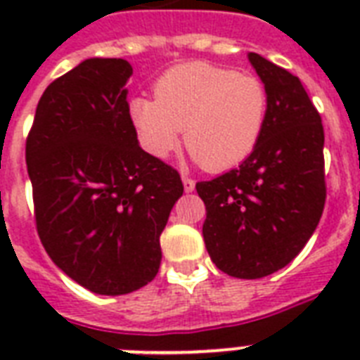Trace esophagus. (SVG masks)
Listing matches in <instances>:
<instances>
[{
	"label": "esophagus",
	"instance_id": "esophagus-1",
	"mask_svg": "<svg viewBox=\"0 0 360 360\" xmlns=\"http://www.w3.org/2000/svg\"><path fill=\"white\" fill-rule=\"evenodd\" d=\"M181 179H183V186H185V192H192V191H194V186H196V183H194V179H192V177H188V175H183Z\"/></svg>",
	"mask_w": 360,
	"mask_h": 360
}]
</instances>
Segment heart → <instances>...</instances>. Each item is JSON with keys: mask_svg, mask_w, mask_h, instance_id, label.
Returning a JSON list of instances; mask_svg holds the SVG:
<instances>
[{"mask_svg": "<svg viewBox=\"0 0 360 360\" xmlns=\"http://www.w3.org/2000/svg\"><path fill=\"white\" fill-rule=\"evenodd\" d=\"M153 97L129 104L141 147L155 158L169 157L183 130L192 158L209 172L243 162L267 123L269 91L262 78L203 61L166 70Z\"/></svg>", "mask_w": 360, "mask_h": 360, "instance_id": "1", "label": "heart"}]
</instances>
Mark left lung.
<instances>
[{
  "label": "left lung",
  "instance_id": "obj_1",
  "mask_svg": "<svg viewBox=\"0 0 360 360\" xmlns=\"http://www.w3.org/2000/svg\"><path fill=\"white\" fill-rule=\"evenodd\" d=\"M267 86L269 114L256 149L211 181L196 183L205 203L203 240L222 273L262 278L304 248L325 207L323 124L301 80L248 53Z\"/></svg>",
  "mask_w": 360,
  "mask_h": 360
}]
</instances>
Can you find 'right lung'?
I'll list each match as a JSON object with an SVG mask.
<instances>
[{
    "label": "right lung",
    "mask_w": 360,
    "mask_h": 360,
    "mask_svg": "<svg viewBox=\"0 0 360 360\" xmlns=\"http://www.w3.org/2000/svg\"><path fill=\"white\" fill-rule=\"evenodd\" d=\"M130 76L124 59L82 61L42 93L25 140L42 246L98 295H124L157 276L160 233L183 194L177 169L138 143Z\"/></svg>",
    "instance_id": "right-lung-1"
}]
</instances>
